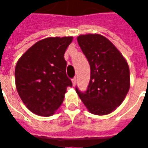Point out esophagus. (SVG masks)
Returning <instances> with one entry per match:
<instances>
[{
  "mask_svg": "<svg viewBox=\"0 0 148 148\" xmlns=\"http://www.w3.org/2000/svg\"><path fill=\"white\" fill-rule=\"evenodd\" d=\"M72 83H73V86H74L76 85V77L72 78Z\"/></svg>",
  "mask_w": 148,
  "mask_h": 148,
  "instance_id": "34e87169",
  "label": "esophagus"
}]
</instances>
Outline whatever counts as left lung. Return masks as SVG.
<instances>
[{
	"instance_id": "8db88e82",
	"label": "left lung",
	"mask_w": 148,
	"mask_h": 148,
	"mask_svg": "<svg viewBox=\"0 0 148 148\" xmlns=\"http://www.w3.org/2000/svg\"><path fill=\"white\" fill-rule=\"evenodd\" d=\"M77 42L90 66V80L85 92L75 90L88 110L109 114L123 102L130 87L127 62L109 39L101 35L77 37Z\"/></svg>"
}]
</instances>
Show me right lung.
I'll list each match as a JSON object with an SVG mask.
<instances>
[{"label":"right lung","instance_id":"add662e5","mask_svg":"<svg viewBox=\"0 0 148 148\" xmlns=\"http://www.w3.org/2000/svg\"><path fill=\"white\" fill-rule=\"evenodd\" d=\"M72 37H51L35 43L15 69L16 86L24 105L35 114L48 116L61 106L72 82L66 73L64 54Z\"/></svg>","mask_w":148,"mask_h":148}]
</instances>
